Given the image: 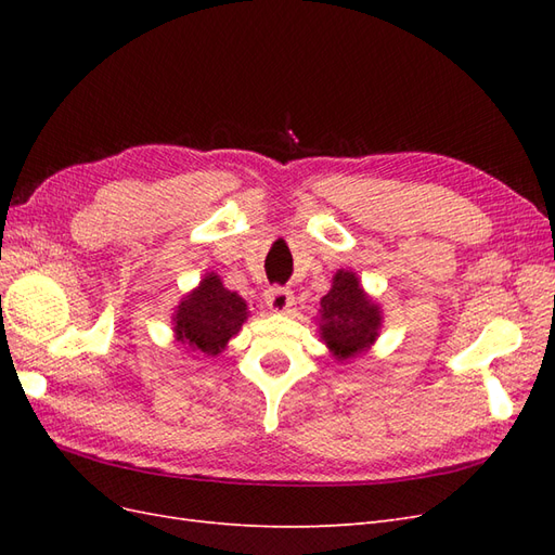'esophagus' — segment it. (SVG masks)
<instances>
[{
  "label": "esophagus",
  "mask_w": 555,
  "mask_h": 555,
  "mask_svg": "<svg viewBox=\"0 0 555 555\" xmlns=\"http://www.w3.org/2000/svg\"><path fill=\"white\" fill-rule=\"evenodd\" d=\"M263 300L273 312H287L294 306V294L284 287H271V289H266Z\"/></svg>",
  "instance_id": "esophagus-1"
}]
</instances>
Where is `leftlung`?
Instances as JSON below:
<instances>
[{
  "label": "left lung",
  "instance_id": "1",
  "mask_svg": "<svg viewBox=\"0 0 555 555\" xmlns=\"http://www.w3.org/2000/svg\"><path fill=\"white\" fill-rule=\"evenodd\" d=\"M322 304V338L338 361L361 354L377 338L379 308L367 300L354 273L340 271Z\"/></svg>",
  "mask_w": 555,
  "mask_h": 555
}]
</instances>
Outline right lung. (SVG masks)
<instances>
[{
    "label": "right lung",
    "mask_w": 555,
    "mask_h": 555,
    "mask_svg": "<svg viewBox=\"0 0 555 555\" xmlns=\"http://www.w3.org/2000/svg\"><path fill=\"white\" fill-rule=\"evenodd\" d=\"M173 319L180 343L215 357L241 331L247 306L236 292L224 289L220 278L210 273L198 289L182 300Z\"/></svg>",
    "instance_id": "1"
}]
</instances>
